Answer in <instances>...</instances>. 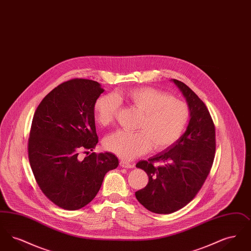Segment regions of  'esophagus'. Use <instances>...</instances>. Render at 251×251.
<instances>
[{
  "label": "esophagus",
  "mask_w": 251,
  "mask_h": 251,
  "mask_svg": "<svg viewBox=\"0 0 251 251\" xmlns=\"http://www.w3.org/2000/svg\"><path fill=\"white\" fill-rule=\"evenodd\" d=\"M120 166L121 167H124V168H131V167H133V164L121 160L120 162Z\"/></svg>",
  "instance_id": "obj_1"
}]
</instances>
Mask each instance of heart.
Segmentation results:
<instances>
[{
    "label": "heart",
    "instance_id": "heart-1",
    "mask_svg": "<svg viewBox=\"0 0 251 251\" xmlns=\"http://www.w3.org/2000/svg\"><path fill=\"white\" fill-rule=\"evenodd\" d=\"M121 96L100 97L95 104L97 122L109 125L118 115ZM125 99L131 106L142 112L136 132L120 131L109 134L105 149L125 160H132L148 152L151 146L164 151L176 143L183 133L189 120V107L179 99L150 86L129 90Z\"/></svg>",
    "mask_w": 251,
    "mask_h": 251
}]
</instances>
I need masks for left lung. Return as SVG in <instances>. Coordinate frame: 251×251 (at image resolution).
Returning a JSON list of instances; mask_svg holds the SVG:
<instances>
[{
	"label": "left lung",
	"mask_w": 251,
	"mask_h": 251,
	"mask_svg": "<svg viewBox=\"0 0 251 251\" xmlns=\"http://www.w3.org/2000/svg\"><path fill=\"white\" fill-rule=\"evenodd\" d=\"M171 81L189 107L186 131L171 147L136 164L149 176L147 186L135 192L137 201L149 211L165 215L181 209L195 198L210 173L215 152V124L206 105L186 84Z\"/></svg>",
	"instance_id": "left-lung-1"
}]
</instances>
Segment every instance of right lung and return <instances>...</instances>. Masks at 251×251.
Returning <instances> with one entry per match:
<instances>
[{"label":"right lung","instance_id":"obj_1","mask_svg":"<svg viewBox=\"0 0 251 251\" xmlns=\"http://www.w3.org/2000/svg\"><path fill=\"white\" fill-rule=\"evenodd\" d=\"M104 89L98 82L72 79L59 84L36 108L28 155L36 182L50 201L74 211L90 202L105 174L119 167L111 152H92L98 143L95 103Z\"/></svg>","mask_w":251,"mask_h":251}]
</instances>
